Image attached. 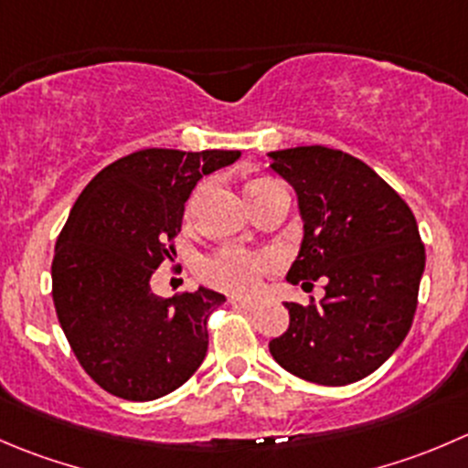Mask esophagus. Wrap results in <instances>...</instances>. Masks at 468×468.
Listing matches in <instances>:
<instances>
[{
  "label": "esophagus",
  "mask_w": 468,
  "mask_h": 468,
  "mask_svg": "<svg viewBox=\"0 0 468 468\" xmlns=\"http://www.w3.org/2000/svg\"><path fill=\"white\" fill-rule=\"evenodd\" d=\"M229 302L233 303L235 308H242V311H253V308L258 306V303L253 302V299H242V297H230Z\"/></svg>",
  "instance_id": "obj_1"
}]
</instances>
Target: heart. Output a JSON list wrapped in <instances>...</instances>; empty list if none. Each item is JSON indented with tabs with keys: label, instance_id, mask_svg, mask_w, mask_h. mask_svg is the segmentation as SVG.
<instances>
[{
	"label": "heart",
	"instance_id": "heart-1",
	"mask_svg": "<svg viewBox=\"0 0 468 468\" xmlns=\"http://www.w3.org/2000/svg\"><path fill=\"white\" fill-rule=\"evenodd\" d=\"M274 185L271 180H253L249 183L247 194L261 192V189ZM198 197L192 198L189 203V210H194ZM274 267V261H271L267 253H249L239 251V249H221L215 256H207L206 261L198 267V274L207 281V283L217 285L221 290H229V292L238 294H249L253 290H258L262 276Z\"/></svg>",
	"mask_w": 468,
	"mask_h": 468
}]
</instances>
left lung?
<instances>
[{
    "label": "left lung",
    "mask_w": 468,
    "mask_h": 468,
    "mask_svg": "<svg viewBox=\"0 0 468 468\" xmlns=\"http://www.w3.org/2000/svg\"><path fill=\"white\" fill-rule=\"evenodd\" d=\"M297 194L302 247L285 279L324 281V299L285 303L270 340L276 364L306 382L345 387L379 368L410 331L425 270L414 212L366 162L326 146L267 153Z\"/></svg>",
    "instance_id": "obj_1"
}]
</instances>
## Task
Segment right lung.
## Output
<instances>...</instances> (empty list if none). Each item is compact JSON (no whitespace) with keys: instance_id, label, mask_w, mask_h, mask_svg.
Returning a JSON list of instances; mask_svg holds the SVG:
<instances>
[{"instance_id":"obj_1","label":"right lung","mask_w":468,"mask_h":468,"mask_svg":"<svg viewBox=\"0 0 468 468\" xmlns=\"http://www.w3.org/2000/svg\"><path fill=\"white\" fill-rule=\"evenodd\" d=\"M238 157L146 148L104 166L72 206L54 249V308L81 368L112 396L155 400L206 359L207 315L226 297L201 285L160 299L151 276L176 253L198 180Z\"/></svg>"}]
</instances>
